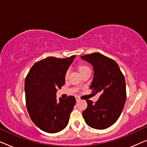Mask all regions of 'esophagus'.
I'll return each instance as SVG.
<instances>
[{"label": "esophagus", "instance_id": "obj_1", "mask_svg": "<svg viewBox=\"0 0 147 147\" xmlns=\"http://www.w3.org/2000/svg\"><path fill=\"white\" fill-rule=\"evenodd\" d=\"M76 101H77V102H79L80 100V98L79 97V96H76Z\"/></svg>", "mask_w": 147, "mask_h": 147}]
</instances>
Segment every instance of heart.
<instances>
[{
  "label": "heart",
  "instance_id": "heart-1",
  "mask_svg": "<svg viewBox=\"0 0 147 147\" xmlns=\"http://www.w3.org/2000/svg\"><path fill=\"white\" fill-rule=\"evenodd\" d=\"M78 69H79V71H80V73L82 74V73H84V71L90 69V68L89 67V66H88V65H86V64L81 63V64H80L79 65H78ZM68 75H69V71L67 70V71L65 72V78H67L68 77Z\"/></svg>",
  "mask_w": 147,
  "mask_h": 147
}]
</instances>
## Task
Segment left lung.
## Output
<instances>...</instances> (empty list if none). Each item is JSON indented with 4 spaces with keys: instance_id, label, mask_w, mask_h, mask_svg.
<instances>
[{
    "instance_id": "8db88e82",
    "label": "left lung",
    "mask_w": 147,
    "mask_h": 147,
    "mask_svg": "<svg viewBox=\"0 0 147 147\" xmlns=\"http://www.w3.org/2000/svg\"><path fill=\"white\" fill-rule=\"evenodd\" d=\"M92 64L94 78L90 89L100 93L97 102L87 100L88 107L82 112L86 123L98 130L106 129L117 121L126 99V82L119 66L112 59L100 53L81 57Z\"/></svg>"
}]
</instances>
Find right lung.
<instances>
[{
    "label": "right lung",
    "mask_w": 147,
    "mask_h": 147,
    "mask_svg": "<svg viewBox=\"0 0 147 147\" xmlns=\"http://www.w3.org/2000/svg\"><path fill=\"white\" fill-rule=\"evenodd\" d=\"M76 55L49 57L32 66L25 78L26 106L33 123L48 133L64 129L76 104L74 96L59 100L56 92L65 84V74Z\"/></svg>",
    "instance_id": "right-lung-1"
}]
</instances>
